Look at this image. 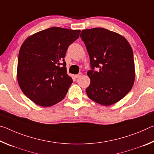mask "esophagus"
Returning a JSON list of instances; mask_svg holds the SVG:
<instances>
[{
    "instance_id": "34e87169",
    "label": "esophagus",
    "mask_w": 154,
    "mask_h": 154,
    "mask_svg": "<svg viewBox=\"0 0 154 154\" xmlns=\"http://www.w3.org/2000/svg\"><path fill=\"white\" fill-rule=\"evenodd\" d=\"M82 72H80V73H79V74L75 75V77H76V78H79V77H80L81 76H82Z\"/></svg>"
}]
</instances>
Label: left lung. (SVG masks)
<instances>
[{"instance_id":"obj_1","label":"left lung","mask_w":154,"mask_h":154,"mask_svg":"<svg viewBox=\"0 0 154 154\" xmlns=\"http://www.w3.org/2000/svg\"><path fill=\"white\" fill-rule=\"evenodd\" d=\"M80 37L90 56L92 70L88 72L90 84L85 91L91 100L110 106L123 98L134 85L133 52L126 38L102 28L82 31ZM98 67L99 71L93 69Z\"/></svg>"}]
</instances>
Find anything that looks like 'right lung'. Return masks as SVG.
<instances>
[{
	"label": "right lung",
	"mask_w": 154,
	"mask_h": 154,
	"mask_svg": "<svg viewBox=\"0 0 154 154\" xmlns=\"http://www.w3.org/2000/svg\"><path fill=\"white\" fill-rule=\"evenodd\" d=\"M80 32L52 27L29 36L22 43L17 82L23 93L36 105L51 106L66 96L72 79L67 74L64 58L68 47L79 38Z\"/></svg>",
	"instance_id": "1"
}]
</instances>
